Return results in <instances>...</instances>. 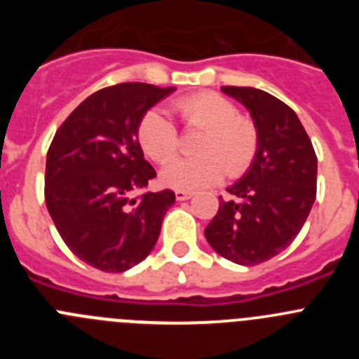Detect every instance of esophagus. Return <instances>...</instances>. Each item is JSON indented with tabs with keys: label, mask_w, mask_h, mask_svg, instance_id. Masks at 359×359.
I'll return each mask as SVG.
<instances>
[{
	"label": "esophagus",
	"mask_w": 359,
	"mask_h": 359,
	"mask_svg": "<svg viewBox=\"0 0 359 359\" xmlns=\"http://www.w3.org/2000/svg\"><path fill=\"white\" fill-rule=\"evenodd\" d=\"M192 198L190 192H185V190H176V199L177 201H187V199Z\"/></svg>",
	"instance_id": "34e87169"
}]
</instances>
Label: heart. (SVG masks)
Instances as JSON below:
<instances>
[{
  "mask_svg": "<svg viewBox=\"0 0 359 359\" xmlns=\"http://www.w3.org/2000/svg\"><path fill=\"white\" fill-rule=\"evenodd\" d=\"M177 113L189 128L203 129L196 151L199 156L172 160L180 151V135L172 120L151 109L138 123V142L149 158L167 163L161 182L170 189L201 190L217 185L228 172L243 176L259 152V131L253 120L237 115V107L217 93H196L180 98Z\"/></svg>",
  "mask_w": 359,
  "mask_h": 359,
  "instance_id": "heart-1",
  "label": "heart"
}]
</instances>
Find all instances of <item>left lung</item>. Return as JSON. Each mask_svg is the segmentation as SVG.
<instances>
[{"label": "left lung", "mask_w": 359, "mask_h": 359, "mask_svg": "<svg viewBox=\"0 0 359 359\" xmlns=\"http://www.w3.org/2000/svg\"><path fill=\"white\" fill-rule=\"evenodd\" d=\"M252 115L259 152L246 174L219 198L205 228L208 244L228 261L255 266L286 250L302 230L316 199V154L297 113L255 88L223 86Z\"/></svg>", "instance_id": "8db88e82"}]
</instances>
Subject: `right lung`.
<instances>
[{"label":"right lung","mask_w":359,"mask_h":359,"mask_svg":"<svg viewBox=\"0 0 359 359\" xmlns=\"http://www.w3.org/2000/svg\"><path fill=\"white\" fill-rule=\"evenodd\" d=\"M176 88L123 82L90 95L53 136L44 199L57 231L86 264L122 273L156 244L172 190L145 192L156 170L138 142L142 116Z\"/></svg>","instance_id":"1"}]
</instances>
